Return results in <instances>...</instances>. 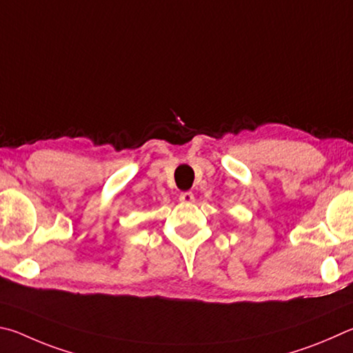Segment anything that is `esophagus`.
Segmentation results:
<instances>
[{
    "label": "esophagus",
    "mask_w": 353,
    "mask_h": 353,
    "mask_svg": "<svg viewBox=\"0 0 353 353\" xmlns=\"http://www.w3.org/2000/svg\"><path fill=\"white\" fill-rule=\"evenodd\" d=\"M195 200V195L192 192H183L180 195V201L183 203H192Z\"/></svg>",
    "instance_id": "esophagus-1"
}]
</instances>
